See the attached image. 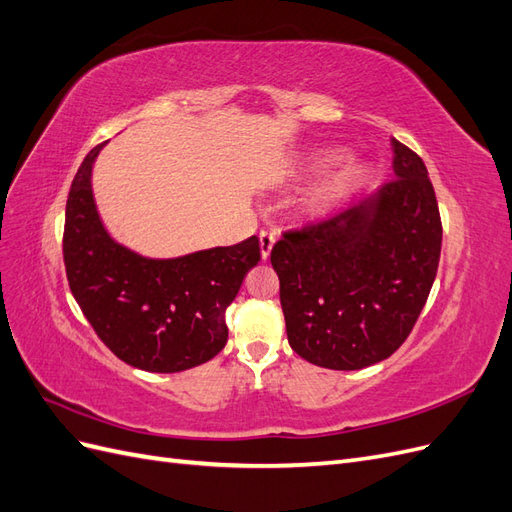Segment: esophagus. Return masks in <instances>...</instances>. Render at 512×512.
<instances>
[{"label": "esophagus", "mask_w": 512, "mask_h": 512, "mask_svg": "<svg viewBox=\"0 0 512 512\" xmlns=\"http://www.w3.org/2000/svg\"><path fill=\"white\" fill-rule=\"evenodd\" d=\"M258 239H260V256H262V260H267L269 254H271V247H273V243H275V232H271V230H260Z\"/></svg>", "instance_id": "esophagus-1"}]
</instances>
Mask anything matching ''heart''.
Instances as JSON below:
<instances>
[{
    "label": "heart",
    "mask_w": 512,
    "mask_h": 512,
    "mask_svg": "<svg viewBox=\"0 0 512 512\" xmlns=\"http://www.w3.org/2000/svg\"><path fill=\"white\" fill-rule=\"evenodd\" d=\"M337 162V156H327V158H322V162H320V168H329L331 164H335ZM365 175H367V170L363 168V166H354V168H350V170H346V173L339 177V179H335L331 185H327V188H324L314 200H312V209L316 211V213H327L329 209H333L339 200H344L352 190H356L359 188V185L363 183V179H365Z\"/></svg>",
    "instance_id": "heart-1"
}]
</instances>
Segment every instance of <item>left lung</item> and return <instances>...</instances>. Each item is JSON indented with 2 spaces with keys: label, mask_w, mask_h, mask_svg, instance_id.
Masks as SVG:
<instances>
[{
  "label": "left lung",
  "mask_w": 512,
  "mask_h": 512,
  "mask_svg": "<svg viewBox=\"0 0 512 512\" xmlns=\"http://www.w3.org/2000/svg\"><path fill=\"white\" fill-rule=\"evenodd\" d=\"M393 170L374 198L284 230L271 250L290 348L318 367L389 359L436 280L442 220L427 168L393 138Z\"/></svg>",
  "instance_id": "8db88e82"
}]
</instances>
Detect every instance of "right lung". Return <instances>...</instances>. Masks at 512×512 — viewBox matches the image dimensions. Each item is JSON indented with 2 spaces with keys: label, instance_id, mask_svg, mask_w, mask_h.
<instances>
[{
  "label": "right lung",
  "instance_id": "1",
  "mask_svg": "<svg viewBox=\"0 0 512 512\" xmlns=\"http://www.w3.org/2000/svg\"><path fill=\"white\" fill-rule=\"evenodd\" d=\"M100 149L87 153L66 203L64 265L74 299L123 363L156 374L207 363L226 346V309L258 265V239L173 260L130 252L108 237L91 194Z\"/></svg>",
  "mask_w": 512,
  "mask_h": 512
}]
</instances>
